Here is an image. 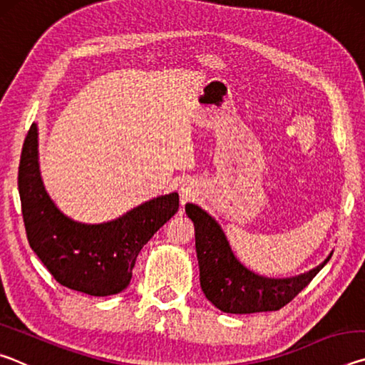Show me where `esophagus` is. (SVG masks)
Wrapping results in <instances>:
<instances>
[{"mask_svg": "<svg viewBox=\"0 0 365 365\" xmlns=\"http://www.w3.org/2000/svg\"><path fill=\"white\" fill-rule=\"evenodd\" d=\"M180 195H182V200L183 201H190V200H195V187H191L190 183H183L182 188H180Z\"/></svg>", "mask_w": 365, "mask_h": 365, "instance_id": "34e87169", "label": "esophagus"}]
</instances>
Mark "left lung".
I'll return each mask as SVG.
<instances>
[{"instance_id": "8db88e82", "label": "left lung", "mask_w": 365, "mask_h": 365, "mask_svg": "<svg viewBox=\"0 0 365 365\" xmlns=\"http://www.w3.org/2000/svg\"><path fill=\"white\" fill-rule=\"evenodd\" d=\"M195 224L200 282L206 298L227 314L279 311L317 275L331 256L317 269L293 279H264L252 274L235 257L217 220L200 206H185Z\"/></svg>"}]
</instances>
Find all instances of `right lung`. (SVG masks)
<instances>
[{"mask_svg":"<svg viewBox=\"0 0 365 365\" xmlns=\"http://www.w3.org/2000/svg\"><path fill=\"white\" fill-rule=\"evenodd\" d=\"M36 137L32 123L17 182L30 248L63 287L91 296L120 293L141 248L178 211V195L159 196L108 224H78L54 206L43 187Z\"/></svg>","mask_w":365,"mask_h":365,"instance_id":"add662e5","label":"right lung"}]
</instances>
